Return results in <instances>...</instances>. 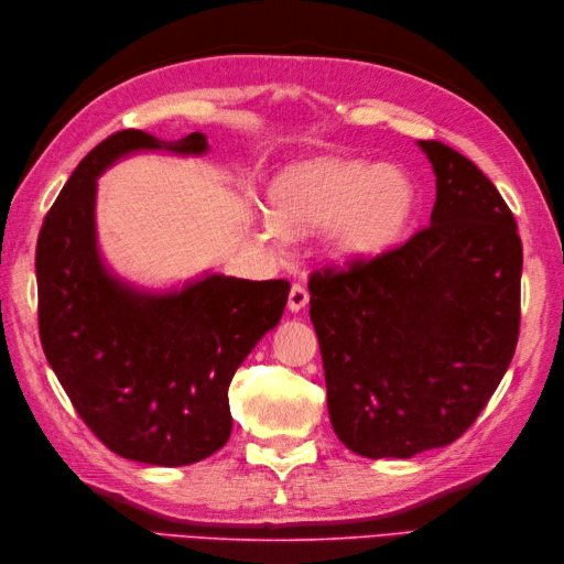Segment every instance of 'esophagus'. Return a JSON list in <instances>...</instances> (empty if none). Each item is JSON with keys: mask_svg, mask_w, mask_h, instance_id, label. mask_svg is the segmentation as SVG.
<instances>
[{"mask_svg": "<svg viewBox=\"0 0 564 564\" xmlns=\"http://www.w3.org/2000/svg\"><path fill=\"white\" fill-rule=\"evenodd\" d=\"M307 301H310V293H307L305 285L293 283L291 295H289V310H291V313H301V310L307 305Z\"/></svg>", "mask_w": 564, "mask_h": 564, "instance_id": "1", "label": "esophagus"}]
</instances>
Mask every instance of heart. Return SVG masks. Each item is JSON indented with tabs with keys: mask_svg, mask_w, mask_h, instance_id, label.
<instances>
[{
	"mask_svg": "<svg viewBox=\"0 0 564 564\" xmlns=\"http://www.w3.org/2000/svg\"><path fill=\"white\" fill-rule=\"evenodd\" d=\"M273 223L289 232L322 225L332 259L351 261L388 249L410 225L416 191L394 164L327 158L281 174L269 191ZM267 235L273 239L275 227Z\"/></svg>",
	"mask_w": 564,
	"mask_h": 564,
	"instance_id": "b5f03b06",
	"label": "heart"
}]
</instances>
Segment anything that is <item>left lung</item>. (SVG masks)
I'll use <instances>...</instances> for the list:
<instances>
[{"label":"left lung","instance_id":"left-lung-1","mask_svg":"<svg viewBox=\"0 0 564 564\" xmlns=\"http://www.w3.org/2000/svg\"><path fill=\"white\" fill-rule=\"evenodd\" d=\"M431 225L404 245L313 271L310 319L332 426L364 458L460 438L517 351L523 247L495 184L438 140Z\"/></svg>","mask_w":564,"mask_h":564}]
</instances>
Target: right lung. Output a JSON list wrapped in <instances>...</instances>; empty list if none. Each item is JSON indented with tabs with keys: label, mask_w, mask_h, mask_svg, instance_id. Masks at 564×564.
I'll use <instances>...</instances> for the list:
<instances>
[{
	"label": "right lung",
	"mask_w": 564,
	"mask_h": 564,
	"mask_svg": "<svg viewBox=\"0 0 564 564\" xmlns=\"http://www.w3.org/2000/svg\"><path fill=\"white\" fill-rule=\"evenodd\" d=\"M135 150L200 154L206 135L164 142L118 130L99 142L47 210L39 247V332L59 386L106 448L148 465H191L232 431L230 388L279 325L291 283L213 273L172 293L130 289L97 249V176Z\"/></svg>",
	"instance_id": "1"
}]
</instances>
